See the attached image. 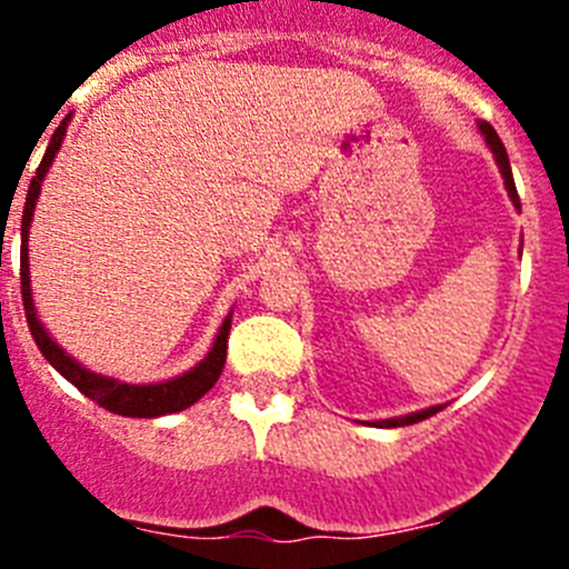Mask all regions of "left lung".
Listing matches in <instances>:
<instances>
[{
    "mask_svg": "<svg viewBox=\"0 0 569 569\" xmlns=\"http://www.w3.org/2000/svg\"><path fill=\"white\" fill-rule=\"evenodd\" d=\"M479 130H481V136H485L487 148L492 150V159H496V164H499L501 179H505V188H507V196H510L512 208L521 210L519 193H516V182H512L510 159H507V150H505V144H501L499 133H496V130H492V124H490V122H479ZM441 407H445V405L427 407V410H416V413H407V416H396V419H381V421H373V425H376V427H405V425H416V421L427 419V416L439 413Z\"/></svg>",
    "mask_w": 569,
    "mask_h": 569,
    "instance_id": "1",
    "label": "left lung"
}]
</instances>
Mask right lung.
<instances>
[{"label": "right lung", "instance_id": "add662e5", "mask_svg": "<svg viewBox=\"0 0 569 569\" xmlns=\"http://www.w3.org/2000/svg\"><path fill=\"white\" fill-rule=\"evenodd\" d=\"M70 119V116H68ZM68 119L53 130L50 136L48 150H44L42 162H39L37 176L30 179L28 199H24V213H22V301H24V319H28V328L37 347L42 350L44 359L57 367L59 373L70 381V385L82 390L88 399L97 401L99 407L110 410L116 416H130V419H156V416L179 413V410H188L193 401L202 399L210 387L216 385V379L222 376L224 356H228V333H230V319H233V310L224 316L222 328L216 333L213 347L208 350L202 361L190 370H184L182 376H173V379L153 381V385H130V381H119L113 376L93 373L79 359L68 356L57 341L50 339L48 330L42 328V321L37 316V305H33V290H30V264H28V233L30 222H33V210H37L39 190H42L44 176L48 168L57 159L59 148H62V139L68 133Z\"/></svg>", "mask_w": 569, "mask_h": 569}]
</instances>
